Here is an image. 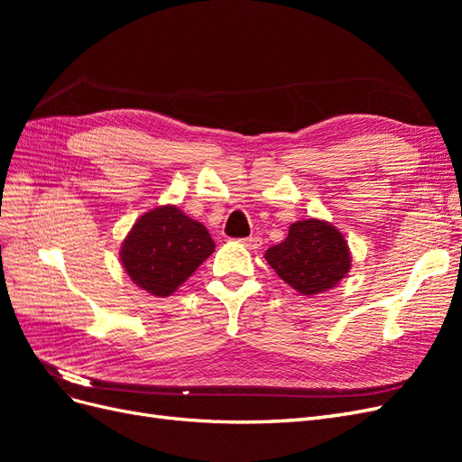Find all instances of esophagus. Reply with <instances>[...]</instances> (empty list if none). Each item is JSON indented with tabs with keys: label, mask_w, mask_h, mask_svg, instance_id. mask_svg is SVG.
I'll list each match as a JSON object with an SVG mask.
<instances>
[{
	"label": "esophagus",
	"mask_w": 462,
	"mask_h": 462,
	"mask_svg": "<svg viewBox=\"0 0 462 462\" xmlns=\"http://www.w3.org/2000/svg\"><path fill=\"white\" fill-rule=\"evenodd\" d=\"M245 246H248V248H258V246H262V239L260 236H246V239H243L241 241Z\"/></svg>",
	"instance_id": "esophagus-1"
}]
</instances>
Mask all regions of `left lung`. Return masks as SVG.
Listing matches in <instances>:
<instances>
[{"label": "left lung", "mask_w": 462, "mask_h": 462, "mask_svg": "<svg viewBox=\"0 0 462 462\" xmlns=\"http://www.w3.org/2000/svg\"><path fill=\"white\" fill-rule=\"evenodd\" d=\"M263 256L287 285L306 297L333 289L351 270V250L343 233L314 217L291 223L287 239Z\"/></svg>", "instance_id": "1"}]
</instances>
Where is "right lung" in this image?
I'll use <instances>...</instances> for the list:
<instances>
[{
    "mask_svg": "<svg viewBox=\"0 0 462 462\" xmlns=\"http://www.w3.org/2000/svg\"><path fill=\"white\" fill-rule=\"evenodd\" d=\"M216 243L200 221L177 206L153 208L134 221L121 245V263L150 295L170 297L214 253Z\"/></svg>",
    "mask_w": 462,
    "mask_h": 462,
    "instance_id": "add662e5",
    "label": "right lung"
}]
</instances>
